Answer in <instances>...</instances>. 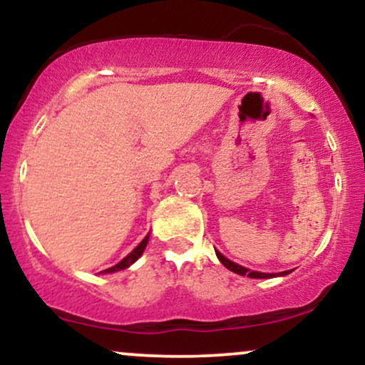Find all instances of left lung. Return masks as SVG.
<instances>
[{
	"label": "left lung",
	"instance_id": "left-lung-1",
	"mask_svg": "<svg viewBox=\"0 0 365 365\" xmlns=\"http://www.w3.org/2000/svg\"><path fill=\"white\" fill-rule=\"evenodd\" d=\"M216 255H217V259H220L221 261V264H223L225 267H228L230 271H233V273H237V274H240V276H249V278H274L276 274H269V273H259V271H250V269H247V267H244V266H240V264H235L233 261H230V259H226L223 254H220L216 250ZM290 273V271H283V273H278V276H284V274H288Z\"/></svg>",
	"mask_w": 365,
	"mask_h": 365
}]
</instances>
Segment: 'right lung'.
Listing matches in <instances>:
<instances>
[{
	"label": "right lung",
	"instance_id": "1",
	"mask_svg": "<svg viewBox=\"0 0 365 365\" xmlns=\"http://www.w3.org/2000/svg\"><path fill=\"white\" fill-rule=\"evenodd\" d=\"M148 242H149V235H148V237H145V238H144V240H142V242H140V244H139V245H137V247H135V249H133V250H132V252H130V254L127 255V257H125V259H121V261H120L118 264H116V266H113V267H108V269H104V271H103V273H115V271H121V269H127V267H128V266H132V264H133V262H135V261H137V259H139V257H140V255H142V252H144L145 245H148Z\"/></svg>",
	"mask_w": 365,
	"mask_h": 365
}]
</instances>
